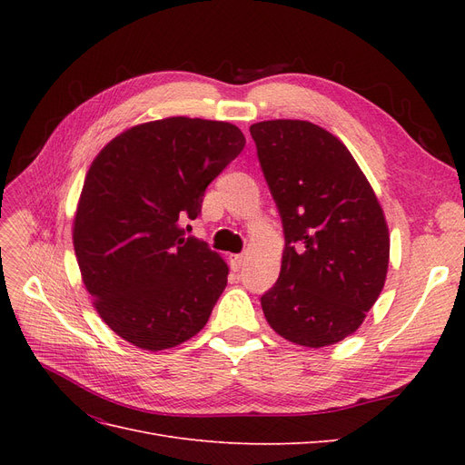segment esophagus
<instances>
[{"label": "esophagus", "instance_id": "obj_1", "mask_svg": "<svg viewBox=\"0 0 465 465\" xmlns=\"http://www.w3.org/2000/svg\"><path fill=\"white\" fill-rule=\"evenodd\" d=\"M246 263V254H234L231 256V270L238 272Z\"/></svg>", "mask_w": 465, "mask_h": 465}]
</instances>
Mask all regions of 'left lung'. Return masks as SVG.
Masks as SVG:
<instances>
[{"instance_id": "obj_1", "label": "left lung", "mask_w": 465, "mask_h": 465, "mask_svg": "<svg viewBox=\"0 0 465 465\" xmlns=\"http://www.w3.org/2000/svg\"><path fill=\"white\" fill-rule=\"evenodd\" d=\"M285 232L277 283L262 297L287 341L326 347L355 333L386 283L384 211L349 149L306 120L250 125Z\"/></svg>"}]
</instances>
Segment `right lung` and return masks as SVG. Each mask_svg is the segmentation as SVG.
<instances>
[{"instance_id": "1", "label": "right lung", "mask_w": 465, "mask_h": 465, "mask_svg": "<svg viewBox=\"0 0 465 465\" xmlns=\"http://www.w3.org/2000/svg\"><path fill=\"white\" fill-rule=\"evenodd\" d=\"M246 145L229 122L174 116L134 125L96 154L74 219V248L98 316L122 340L188 341L227 287L229 265L182 219Z\"/></svg>"}]
</instances>
